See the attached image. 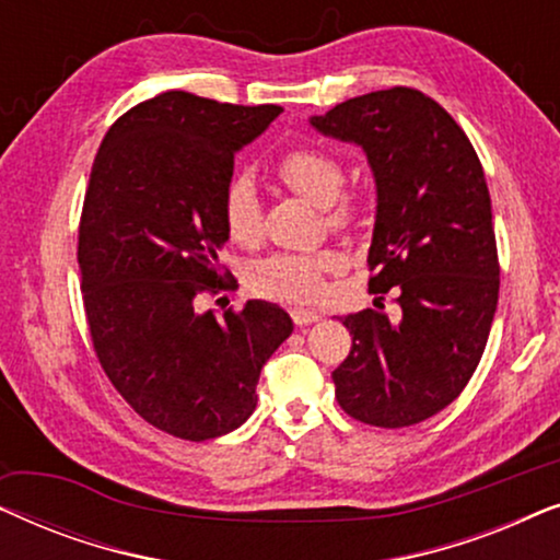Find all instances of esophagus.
I'll return each instance as SVG.
<instances>
[{
  "mask_svg": "<svg viewBox=\"0 0 560 560\" xmlns=\"http://www.w3.org/2000/svg\"><path fill=\"white\" fill-rule=\"evenodd\" d=\"M290 318H293L295 326H308V324H316L320 318L318 311H311V308H293L290 311Z\"/></svg>",
  "mask_w": 560,
  "mask_h": 560,
  "instance_id": "esophagus-1",
  "label": "esophagus"
}]
</instances>
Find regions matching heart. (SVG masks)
Listing matches in <instances>:
<instances>
[{
    "mask_svg": "<svg viewBox=\"0 0 560 560\" xmlns=\"http://www.w3.org/2000/svg\"><path fill=\"white\" fill-rule=\"evenodd\" d=\"M272 178L290 194L320 206L328 232L354 236L366 226L370 206L362 196L343 188V163L334 152L320 148H290L280 152L270 165ZM221 219L229 240L240 247H257L265 234V211L255 186L247 178H236L221 201ZM347 259L336 249L275 255L259 262L252 282L259 293L282 303H316L326 290V278L343 270Z\"/></svg>",
    "mask_w": 560,
    "mask_h": 560,
    "instance_id": "1",
    "label": "heart"
}]
</instances>
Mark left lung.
<instances>
[{"label":"left lung","instance_id":"obj_1","mask_svg":"<svg viewBox=\"0 0 560 560\" xmlns=\"http://www.w3.org/2000/svg\"><path fill=\"white\" fill-rule=\"evenodd\" d=\"M311 125L359 144L377 183L366 257L377 298L343 316L351 351L331 374L336 400L366 425H416L469 385L494 320L500 259L485 171L464 129L418 89L349 98Z\"/></svg>","mask_w":560,"mask_h":560}]
</instances>
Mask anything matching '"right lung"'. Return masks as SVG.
<instances>
[{"instance_id": "1", "label": "right lung", "mask_w": 560, "mask_h": 560, "mask_svg": "<svg viewBox=\"0 0 560 560\" xmlns=\"http://www.w3.org/2000/svg\"><path fill=\"white\" fill-rule=\"evenodd\" d=\"M282 109L165 91L132 106L96 152L79 224L81 293L98 364L150 425L219 439L257 405L259 372L293 334L282 308L198 313L229 240L234 155Z\"/></svg>"}]
</instances>
